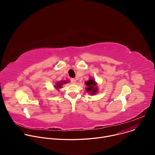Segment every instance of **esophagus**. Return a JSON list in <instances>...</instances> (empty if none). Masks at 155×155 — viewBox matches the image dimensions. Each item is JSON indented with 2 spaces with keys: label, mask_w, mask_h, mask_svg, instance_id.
<instances>
[{
  "label": "esophagus",
  "mask_w": 155,
  "mask_h": 155,
  "mask_svg": "<svg viewBox=\"0 0 155 155\" xmlns=\"http://www.w3.org/2000/svg\"><path fill=\"white\" fill-rule=\"evenodd\" d=\"M71 83L72 84H75L76 83V80L75 78H72L71 79Z\"/></svg>",
  "instance_id": "esophagus-1"
}]
</instances>
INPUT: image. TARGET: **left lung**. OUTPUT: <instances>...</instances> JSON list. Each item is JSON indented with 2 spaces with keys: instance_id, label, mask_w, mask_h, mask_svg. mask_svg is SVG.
Instances as JSON below:
<instances>
[{
  "instance_id": "1",
  "label": "left lung",
  "mask_w": 155,
  "mask_h": 155,
  "mask_svg": "<svg viewBox=\"0 0 155 155\" xmlns=\"http://www.w3.org/2000/svg\"><path fill=\"white\" fill-rule=\"evenodd\" d=\"M85 84L87 86L86 91L87 93H89L90 94L95 95L98 92L97 83L94 78H90L89 80L85 81Z\"/></svg>"
}]
</instances>
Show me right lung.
Wrapping results in <instances>:
<instances>
[{
	"mask_svg": "<svg viewBox=\"0 0 155 155\" xmlns=\"http://www.w3.org/2000/svg\"><path fill=\"white\" fill-rule=\"evenodd\" d=\"M69 82V80H63V81H59L58 82H56V84H54V87L56 88V90H59L60 88L62 87V86L64 84H66L67 83Z\"/></svg>",
	"mask_w": 155,
	"mask_h": 155,
	"instance_id": "1",
	"label": "right lung"
}]
</instances>
